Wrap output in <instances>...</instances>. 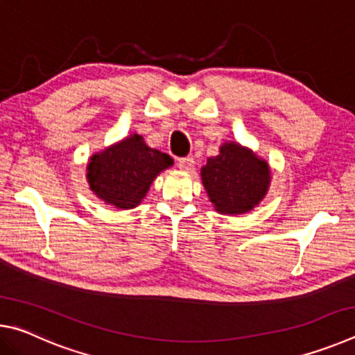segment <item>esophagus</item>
Returning a JSON list of instances; mask_svg holds the SVG:
<instances>
[{
  "label": "esophagus",
  "instance_id": "34e87169",
  "mask_svg": "<svg viewBox=\"0 0 355 355\" xmlns=\"http://www.w3.org/2000/svg\"><path fill=\"white\" fill-rule=\"evenodd\" d=\"M178 167L182 171H191L194 167V159L191 156H186V158H180L178 159Z\"/></svg>",
  "mask_w": 355,
  "mask_h": 355
}]
</instances>
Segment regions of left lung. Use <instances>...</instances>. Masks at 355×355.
Returning a JSON list of instances; mask_svg holds the SVG:
<instances>
[{"instance_id":"left-lung-1","label":"left lung","mask_w":355,"mask_h":355,"mask_svg":"<svg viewBox=\"0 0 355 355\" xmlns=\"http://www.w3.org/2000/svg\"><path fill=\"white\" fill-rule=\"evenodd\" d=\"M202 183L216 211L243 214L260 203L271 183L264 159L236 142H225L218 156L207 159L200 171Z\"/></svg>"}]
</instances>
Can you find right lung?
<instances>
[{
	"mask_svg": "<svg viewBox=\"0 0 355 355\" xmlns=\"http://www.w3.org/2000/svg\"><path fill=\"white\" fill-rule=\"evenodd\" d=\"M172 164L169 155L150 148L142 136L131 135L91 156L87 182L107 205L131 209L142 202L158 173Z\"/></svg>",
	"mask_w": 355,
	"mask_h": 355,
	"instance_id": "add662e5",
	"label": "right lung"
}]
</instances>
